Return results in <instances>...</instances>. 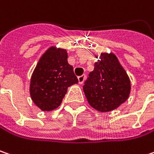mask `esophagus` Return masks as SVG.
<instances>
[{"label": "esophagus", "mask_w": 154, "mask_h": 154, "mask_svg": "<svg viewBox=\"0 0 154 154\" xmlns=\"http://www.w3.org/2000/svg\"><path fill=\"white\" fill-rule=\"evenodd\" d=\"M85 79H86V75H85V74H82L81 76H79V77H78V81H79V83H80V84H82V83L84 82V81H85Z\"/></svg>", "instance_id": "obj_1"}]
</instances>
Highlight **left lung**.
Returning a JSON list of instances; mask_svg holds the SVG:
<instances>
[{
  "label": "left lung",
  "mask_w": 154,
  "mask_h": 154,
  "mask_svg": "<svg viewBox=\"0 0 154 154\" xmlns=\"http://www.w3.org/2000/svg\"><path fill=\"white\" fill-rule=\"evenodd\" d=\"M83 91L92 107L102 112H110L128 99L131 82L116 55L102 53L85 81Z\"/></svg>",
  "instance_id": "8db88e82"
}]
</instances>
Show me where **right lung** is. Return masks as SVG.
<instances>
[{"mask_svg":"<svg viewBox=\"0 0 154 154\" xmlns=\"http://www.w3.org/2000/svg\"><path fill=\"white\" fill-rule=\"evenodd\" d=\"M77 83L66 49L51 47L40 58L33 72L30 96L41 110L52 111L61 104L67 88Z\"/></svg>","mask_w":154,"mask_h":154,"instance_id":"add662e5","label":"right lung"}]
</instances>
